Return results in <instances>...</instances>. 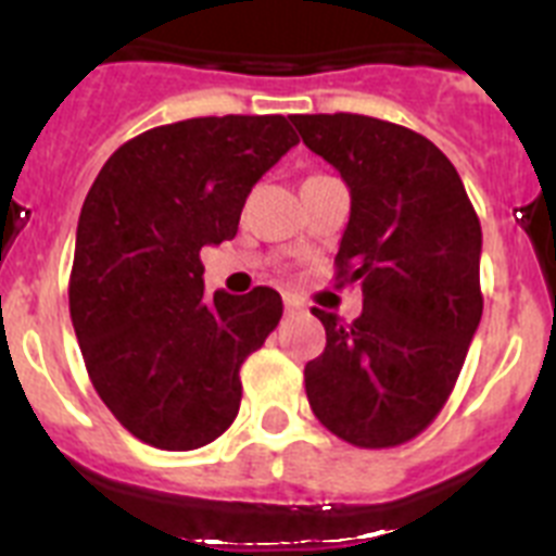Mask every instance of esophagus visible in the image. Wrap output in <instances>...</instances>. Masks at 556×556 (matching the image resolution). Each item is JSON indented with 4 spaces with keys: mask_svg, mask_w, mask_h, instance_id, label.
<instances>
[{
    "mask_svg": "<svg viewBox=\"0 0 556 556\" xmlns=\"http://www.w3.org/2000/svg\"><path fill=\"white\" fill-rule=\"evenodd\" d=\"M283 306H287V314L306 312V301H303V298H298V294H283Z\"/></svg>",
    "mask_w": 556,
    "mask_h": 556,
    "instance_id": "esophagus-1",
    "label": "esophagus"
}]
</instances>
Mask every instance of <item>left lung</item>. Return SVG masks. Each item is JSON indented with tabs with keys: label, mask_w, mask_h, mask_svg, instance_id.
Masks as SVG:
<instances>
[{
	"label": "left lung",
	"mask_w": 556,
	"mask_h": 556,
	"mask_svg": "<svg viewBox=\"0 0 556 556\" xmlns=\"http://www.w3.org/2000/svg\"><path fill=\"white\" fill-rule=\"evenodd\" d=\"M303 144L351 189L337 281L353 323L312 308L326 351L306 365L312 412L356 448L409 443L440 415L481 320V225L454 164L426 136L358 113H298Z\"/></svg>",
	"instance_id": "obj_1"
}]
</instances>
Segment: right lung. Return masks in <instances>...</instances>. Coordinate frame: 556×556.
<instances>
[{
	"mask_svg": "<svg viewBox=\"0 0 556 556\" xmlns=\"http://www.w3.org/2000/svg\"><path fill=\"white\" fill-rule=\"evenodd\" d=\"M298 144L287 116H200L113 152L77 223L68 312L113 417L161 451L214 443L239 415V367L281 294H205L200 250L233 239L244 200Z\"/></svg>",
	"mask_w": 556,
	"mask_h": 556,
	"instance_id": "obj_1",
	"label": "right lung"
}]
</instances>
